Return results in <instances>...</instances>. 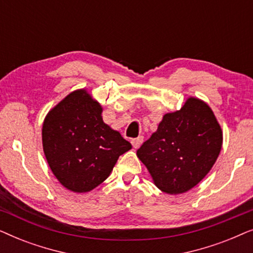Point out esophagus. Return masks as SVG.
Masks as SVG:
<instances>
[{"mask_svg": "<svg viewBox=\"0 0 253 253\" xmlns=\"http://www.w3.org/2000/svg\"><path fill=\"white\" fill-rule=\"evenodd\" d=\"M141 143H143V137L139 136L137 138H133V139H131V144H132V146L134 148H138L141 145Z\"/></svg>", "mask_w": 253, "mask_h": 253, "instance_id": "34e87169", "label": "esophagus"}]
</instances>
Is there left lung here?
<instances>
[{"label":"left lung","instance_id":"left-lung-1","mask_svg":"<svg viewBox=\"0 0 253 253\" xmlns=\"http://www.w3.org/2000/svg\"><path fill=\"white\" fill-rule=\"evenodd\" d=\"M222 139V130L211 107L190 96L181 109L165 114L157 131L137 151V157L161 191L179 195L209 174L219 157Z\"/></svg>","mask_w":253,"mask_h":253}]
</instances>
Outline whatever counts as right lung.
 <instances>
[{
    "mask_svg": "<svg viewBox=\"0 0 253 253\" xmlns=\"http://www.w3.org/2000/svg\"><path fill=\"white\" fill-rule=\"evenodd\" d=\"M102 107L84 88L51 108L42 124L44 157L55 177L72 192L96 188L131 144L102 120Z\"/></svg>",
    "mask_w": 253,
    "mask_h": 253,
    "instance_id": "right-lung-1",
    "label": "right lung"
}]
</instances>
